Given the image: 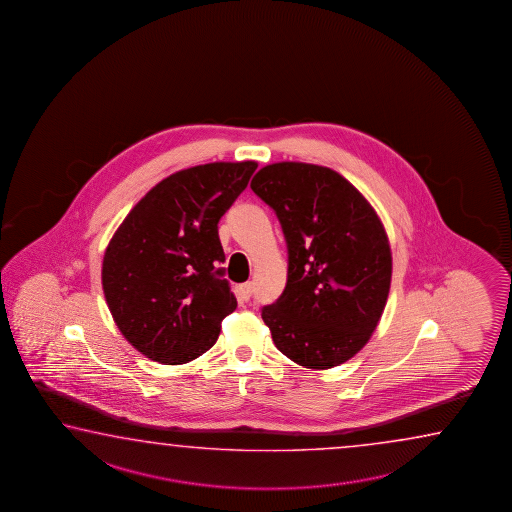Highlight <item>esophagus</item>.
Returning a JSON list of instances; mask_svg holds the SVG:
<instances>
[{
    "mask_svg": "<svg viewBox=\"0 0 512 512\" xmlns=\"http://www.w3.org/2000/svg\"><path fill=\"white\" fill-rule=\"evenodd\" d=\"M252 288H254V283H252V281H247V283L240 285V294H242L245 301H247V299H251Z\"/></svg>",
    "mask_w": 512,
    "mask_h": 512,
    "instance_id": "obj_1",
    "label": "esophagus"
}]
</instances>
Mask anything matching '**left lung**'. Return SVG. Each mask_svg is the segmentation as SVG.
<instances>
[{
    "instance_id": "obj_1",
    "label": "left lung",
    "mask_w": 512,
    "mask_h": 512,
    "mask_svg": "<svg viewBox=\"0 0 512 512\" xmlns=\"http://www.w3.org/2000/svg\"><path fill=\"white\" fill-rule=\"evenodd\" d=\"M251 188L276 211L288 245V279L261 310L283 355L306 369L344 364L382 319L392 252L382 220L351 182L328 166H263Z\"/></svg>"
}]
</instances>
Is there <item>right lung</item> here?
Returning <instances> with one entry per match:
<instances>
[{"instance_id": "right-lung-1", "label": "right lung", "mask_w": 512, "mask_h": 512, "mask_svg": "<svg viewBox=\"0 0 512 512\" xmlns=\"http://www.w3.org/2000/svg\"><path fill=\"white\" fill-rule=\"evenodd\" d=\"M256 161L191 166L157 182L130 209L102 263L105 301L130 346L165 365L188 364L213 347L236 310L218 238Z\"/></svg>"}]
</instances>
